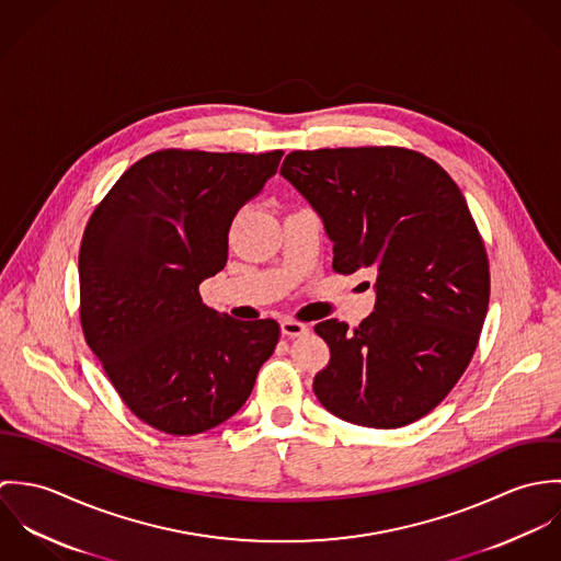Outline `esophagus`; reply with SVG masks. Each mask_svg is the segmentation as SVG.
<instances>
[{
    "mask_svg": "<svg viewBox=\"0 0 561 561\" xmlns=\"http://www.w3.org/2000/svg\"><path fill=\"white\" fill-rule=\"evenodd\" d=\"M309 328L302 323V321L296 320H283L280 321V332L285 334V336H300V334H305Z\"/></svg>",
    "mask_w": 561,
    "mask_h": 561,
    "instance_id": "obj_1",
    "label": "esophagus"
}]
</instances>
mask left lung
<instances>
[{
  "mask_svg": "<svg viewBox=\"0 0 561 561\" xmlns=\"http://www.w3.org/2000/svg\"><path fill=\"white\" fill-rule=\"evenodd\" d=\"M280 174L320 214L332 270L376 274L367 320L316 325L330 347L318 400L378 430L425 416L469 367L490 300L485 245L460 187L401 147L294 151Z\"/></svg>",
  "mask_w": 561,
  "mask_h": 561,
  "instance_id": "left-lung-1",
  "label": "left lung"
}]
</instances>
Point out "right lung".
<instances>
[{
    "label": "right lung",
    "instance_id": "1",
    "mask_svg": "<svg viewBox=\"0 0 561 561\" xmlns=\"http://www.w3.org/2000/svg\"><path fill=\"white\" fill-rule=\"evenodd\" d=\"M283 151H156L94 207L80 245V321L125 405L147 425L192 436L248 400L280 325L203 305L198 285L227 265L236 214L276 174Z\"/></svg>",
    "mask_w": 561,
    "mask_h": 561
}]
</instances>
